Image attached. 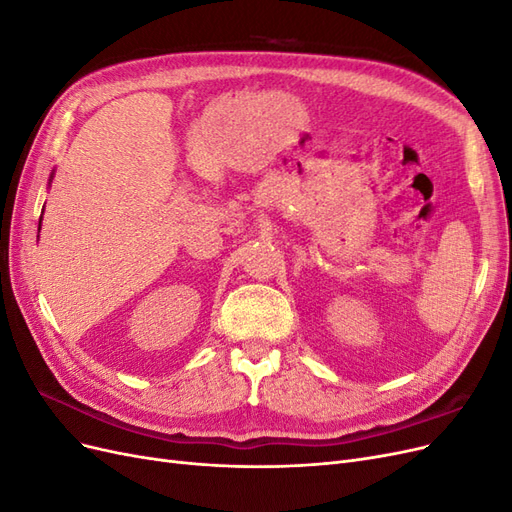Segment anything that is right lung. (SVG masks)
<instances>
[{
	"label": "right lung",
	"mask_w": 512,
	"mask_h": 512,
	"mask_svg": "<svg viewBox=\"0 0 512 512\" xmlns=\"http://www.w3.org/2000/svg\"><path fill=\"white\" fill-rule=\"evenodd\" d=\"M40 220H42V218H40ZM38 232H40V228H38Z\"/></svg>",
	"instance_id": "1"
}]
</instances>
